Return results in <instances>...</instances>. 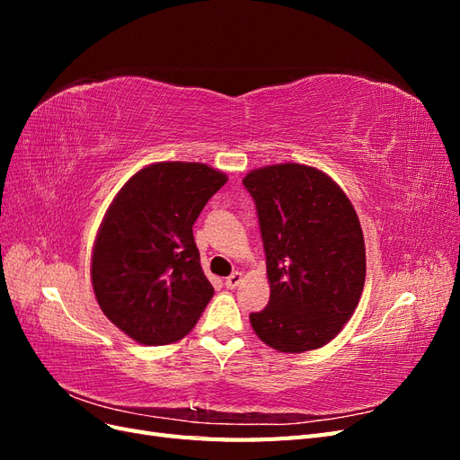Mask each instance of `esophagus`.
Masks as SVG:
<instances>
[{
    "mask_svg": "<svg viewBox=\"0 0 460 460\" xmlns=\"http://www.w3.org/2000/svg\"><path fill=\"white\" fill-rule=\"evenodd\" d=\"M242 280H243V276H242V272H232L226 280H225V286L228 288V289H235L238 288L240 284H242Z\"/></svg>",
    "mask_w": 460,
    "mask_h": 460,
    "instance_id": "1",
    "label": "esophagus"
}]
</instances>
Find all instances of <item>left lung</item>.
I'll list each match as a JSON object with an SVG mask.
<instances>
[{
    "mask_svg": "<svg viewBox=\"0 0 460 460\" xmlns=\"http://www.w3.org/2000/svg\"><path fill=\"white\" fill-rule=\"evenodd\" d=\"M257 207L270 284L269 305L249 314L257 336L282 353L326 345L355 313L365 288L360 222L343 190L299 163L243 178Z\"/></svg>",
    "mask_w": 460,
    "mask_h": 460,
    "instance_id": "left-lung-1",
    "label": "left lung"
}]
</instances>
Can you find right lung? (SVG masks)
Returning a JSON list of instances; mask_svg holds the SVG:
<instances>
[{"label":"right lung","instance_id":"right-lung-1","mask_svg":"<svg viewBox=\"0 0 460 460\" xmlns=\"http://www.w3.org/2000/svg\"><path fill=\"white\" fill-rule=\"evenodd\" d=\"M226 182L203 163H153L109 205L93 243L92 286L103 314L137 343L182 340L211 301L193 222Z\"/></svg>","mask_w":460,"mask_h":460}]
</instances>
